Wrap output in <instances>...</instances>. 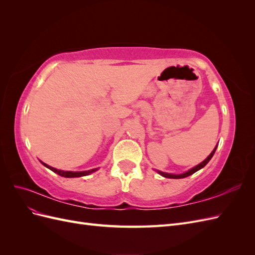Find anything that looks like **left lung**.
I'll return each mask as SVG.
<instances>
[{"label":"left lung","mask_w":255,"mask_h":255,"mask_svg":"<svg viewBox=\"0 0 255 255\" xmlns=\"http://www.w3.org/2000/svg\"><path fill=\"white\" fill-rule=\"evenodd\" d=\"M216 149H217V145L215 146V149L212 151V153L202 161L201 164L197 165L196 167L191 168L190 170H188V171H186V172H184V173H182V174H171V173H166V172H161V171H157V172H158L160 175H163V176H165V177H168V179H183V177H187V176H189V175H191V174H194V173L197 172L198 170H200V169H202V168L208 163V161L211 160V158L213 157Z\"/></svg>","instance_id":"obj_1"}]
</instances>
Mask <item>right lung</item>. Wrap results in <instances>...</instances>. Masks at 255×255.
I'll use <instances>...</instances> for the list:
<instances>
[{"label": "right lung", "instance_id": "right-lung-1", "mask_svg": "<svg viewBox=\"0 0 255 255\" xmlns=\"http://www.w3.org/2000/svg\"><path fill=\"white\" fill-rule=\"evenodd\" d=\"M41 163H42V161H41ZM42 165L45 166L47 168H49L50 170H52L53 172H55L58 175L64 176V177H80V176H85V175H88V174H90V173L98 170V169H91V170H88V171H78V172L63 171V170H58V169H56V168H53V167H51V166H49L47 164H44V163H42Z\"/></svg>", "mask_w": 255, "mask_h": 255}]
</instances>
